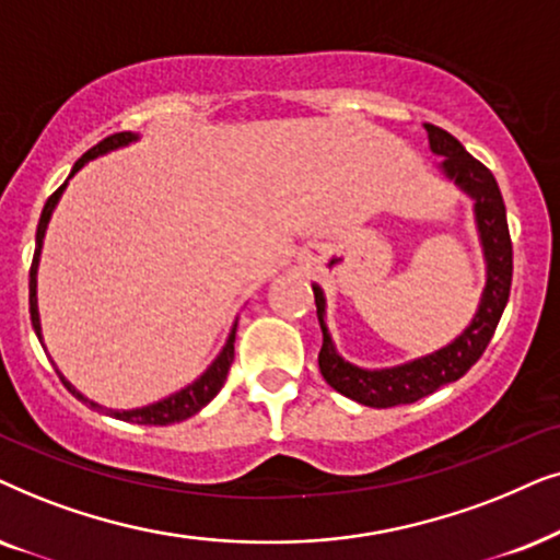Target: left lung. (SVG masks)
I'll return each instance as SVG.
<instances>
[{"instance_id": "left-lung-1", "label": "left lung", "mask_w": 560, "mask_h": 560, "mask_svg": "<svg viewBox=\"0 0 560 560\" xmlns=\"http://www.w3.org/2000/svg\"><path fill=\"white\" fill-rule=\"evenodd\" d=\"M430 138V148L443 155V171L451 176L460 189L474 197L476 222L483 243V256H487V289H483L479 312L474 323L458 335L451 346L438 353L417 358L412 363L384 371H366L350 366L335 353L330 335L325 327V296L323 289L312 287L317 304V319L323 327V348H319V371L325 382L335 392L361 401L366 407L386 409L397 405H412V401L428 397L441 386L458 382L468 369L483 355L489 340L494 338L499 317L510 300L512 287V237L506 228V210L502 191H499L497 178L491 171L476 161L464 145L458 143L451 132L435 125H424Z\"/></svg>"}]
</instances>
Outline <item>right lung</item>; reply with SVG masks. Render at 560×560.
<instances>
[{"mask_svg":"<svg viewBox=\"0 0 560 560\" xmlns=\"http://www.w3.org/2000/svg\"><path fill=\"white\" fill-rule=\"evenodd\" d=\"M136 138H138L136 132H115V136L100 140V143H96L94 148H89V151L81 155L77 163H73L71 176L77 174V171L84 166L86 161H92V159H96V155H102V153H107V151H115V148H119V145H128ZM63 189H66V184L58 186V189L48 197L46 207H43L40 222H37V233H35V256H33V266H30V319H33V327H35L37 338H40V317H37V294H35V287H37L35 284L37 258H40V245H43V235H46L48 220H50V214H54ZM233 358H235V327H233V332H230V338L225 342V348H222V353L214 358L212 366L207 369L205 374L197 378V382L189 384L182 392L171 394L168 399L155 401V405H148V407H140V409H128V412H125V409H122V412H117V409H104L100 405H94V401H89L86 397H81V394L73 389V386L66 382L61 374H58V376H61L63 386L73 394V397L81 399V401H84V405L94 407V409H104V412H109L112 417H117V420L138 422V424H174V422L186 420V417L197 415L199 409H202L205 405H210V401L218 397V392L222 389V384H225V378H228V371H230V366H233Z\"/></svg>","mask_w":560,"mask_h":560,"instance_id":"obj_1","label":"right lung"}]
</instances>
